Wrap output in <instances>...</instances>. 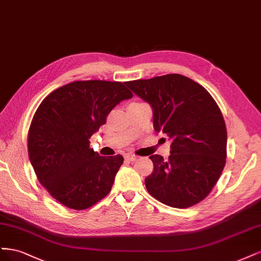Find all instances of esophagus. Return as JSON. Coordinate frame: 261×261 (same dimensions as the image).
<instances>
[{"instance_id": "34e87169", "label": "esophagus", "mask_w": 261, "mask_h": 261, "mask_svg": "<svg viewBox=\"0 0 261 261\" xmlns=\"http://www.w3.org/2000/svg\"><path fill=\"white\" fill-rule=\"evenodd\" d=\"M124 158L127 159V161L134 162V161H136V159L138 158V156H136V155H132V154H128V155H125V156H124Z\"/></svg>"}]
</instances>
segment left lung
Here are the masks:
<instances>
[{"label": "left lung", "instance_id": "8db88e82", "mask_svg": "<svg viewBox=\"0 0 261 261\" xmlns=\"http://www.w3.org/2000/svg\"><path fill=\"white\" fill-rule=\"evenodd\" d=\"M153 108L154 128L172 140L170 156L149 158L148 193L161 203L188 208L208 196L225 166L226 127L219 106L199 83L179 73L125 82Z\"/></svg>", "mask_w": 261, "mask_h": 261}]
</instances>
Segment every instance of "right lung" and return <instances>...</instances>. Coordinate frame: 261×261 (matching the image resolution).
Returning a JSON list of instances; mask_svg holds the SVG:
<instances>
[{"mask_svg":"<svg viewBox=\"0 0 261 261\" xmlns=\"http://www.w3.org/2000/svg\"><path fill=\"white\" fill-rule=\"evenodd\" d=\"M132 92L118 81H74L49 93L28 131V155L49 195L74 210L90 208L112 190L121 155L99 156L89 139Z\"/></svg>","mask_w":261,"mask_h":261,"instance_id":"obj_1","label":"right lung"}]
</instances>
